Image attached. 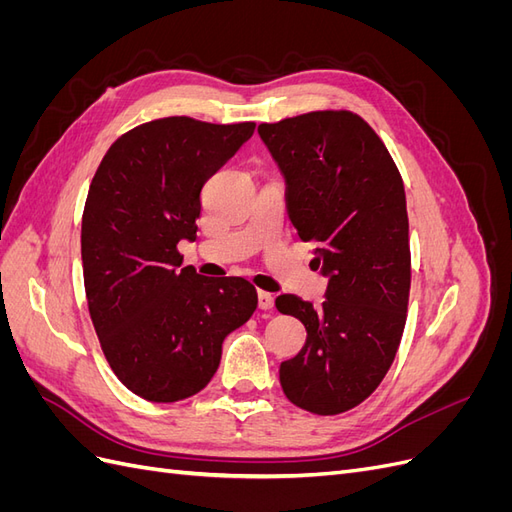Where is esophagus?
I'll return each mask as SVG.
<instances>
[{
	"mask_svg": "<svg viewBox=\"0 0 512 512\" xmlns=\"http://www.w3.org/2000/svg\"><path fill=\"white\" fill-rule=\"evenodd\" d=\"M273 303H275L273 294H269V292H265V290L258 292V307H260V309H271Z\"/></svg>",
	"mask_w": 512,
	"mask_h": 512,
	"instance_id": "obj_1",
	"label": "esophagus"
}]
</instances>
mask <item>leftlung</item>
<instances>
[{
  "mask_svg": "<svg viewBox=\"0 0 512 512\" xmlns=\"http://www.w3.org/2000/svg\"><path fill=\"white\" fill-rule=\"evenodd\" d=\"M258 134L286 179L288 218L329 277L322 307L294 294L275 299L307 331L301 352L280 365L282 389L307 412L342 414L378 389L404 335V181L380 136L350 111L260 123Z\"/></svg>",
  "mask_w": 512,
  "mask_h": 512,
  "instance_id": "1",
  "label": "left lung"
}]
</instances>
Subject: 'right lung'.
<instances>
[{
  "label": "right lung",
  "mask_w": 512,
  "mask_h": 512,
  "mask_svg": "<svg viewBox=\"0 0 512 512\" xmlns=\"http://www.w3.org/2000/svg\"><path fill=\"white\" fill-rule=\"evenodd\" d=\"M254 128L149 121L119 136L91 179L81 228L89 316L115 376L147 401L203 391L226 335L256 312L250 282L198 275L177 250L196 239L203 185Z\"/></svg>",
  "instance_id": "1"
}]
</instances>
